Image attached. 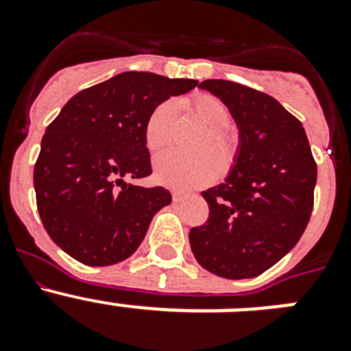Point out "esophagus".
<instances>
[{"mask_svg": "<svg viewBox=\"0 0 351 351\" xmlns=\"http://www.w3.org/2000/svg\"><path fill=\"white\" fill-rule=\"evenodd\" d=\"M188 197V193H184V191H172V200L173 202H181L182 198H186Z\"/></svg>", "mask_w": 351, "mask_h": 351, "instance_id": "1", "label": "esophagus"}]
</instances>
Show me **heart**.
I'll list each match as a JSON object with an SVG mask.
<instances>
[{"label": "heart", "mask_w": 351, "mask_h": 351, "mask_svg": "<svg viewBox=\"0 0 351 351\" xmlns=\"http://www.w3.org/2000/svg\"><path fill=\"white\" fill-rule=\"evenodd\" d=\"M191 117L200 123L206 135L198 142L195 156H182L179 153H163L154 160V179L160 184L176 190H193L207 186L234 169L241 151L239 133L232 128L230 108L225 101L210 93L197 95L182 100ZM176 125V108L172 101H161L151 110L145 119L144 137L151 151H160L172 141Z\"/></svg>", "instance_id": "obj_1"}]
</instances>
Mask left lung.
Instances as JSON below:
<instances>
[{
    "label": "left lung",
    "mask_w": 351,
    "mask_h": 351,
    "mask_svg": "<svg viewBox=\"0 0 351 351\" xmlns=\"http://www.w3.org/2000/svg\"><path fill=\"white\" fill-rule=\"evenodd\" d=\"M241 130L237 163L202 191L209 218L190 230L197 262L228 280L255 278L295 246L311 218L316 161L302 123L272 96L232 80H204Z\"/></svg>",
    "instance_id": "left-lung-1"
}]
</instances>
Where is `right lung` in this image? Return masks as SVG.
Returning <instances> with one entry per match:
<instances>
[{
	"label": "right lung",
	"mask_w": 351,
	"mask_h": 351,
	"mask_svg": "<svg viewBox=\"0 0 351 351\" xmlns=\"http://www.w3.org/2000/svg\"><path fill=\"white\" fill-rule=\"evenodd\" d=\"M149 71H125L77 93L42 138L33 181L36 207L51 239L84 265L104 267L135 253L161 207L163 186L126 179L151 176L145 119L170 96L197 86Z\"/></svg>",
	"instance_id": "obj_1"
}]
</instances>
